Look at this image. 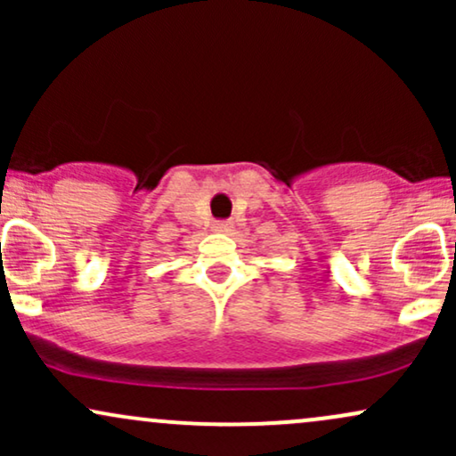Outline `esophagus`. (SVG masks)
<instances>
[{
    "label": "esophagus",
    "instance_id": "1",
    "mask_svg": "<svg viewBox=\"0 0 456 456\" xmlns=\"http://www.w3.org/2000/svg\"><path fill=\"white\" fill-rule=\"evenodd\" d=\"M232 229H233L232 221H216V223H214V232H218V233H229Z\"/></svg>",
    "mask_w": 456,
    "mask_h": 456
}]
</instances>
